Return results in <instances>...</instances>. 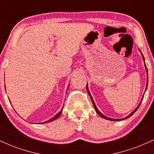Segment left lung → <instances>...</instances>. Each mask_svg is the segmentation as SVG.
<instances>
[{"instance_id": "8db88e82", "label": "left lung", "mask_w": 154, "mask_h": 154, "mask_svg": "<svg viewBox=\"0 0 154 154\" xmlns=\"http://www.w3.org/2000/svg\"><path fill=\"white\" fill-rule=\"evenodd\" d=\"M139 51H140V49H139ZM140 53H141V52H140ZM141 55H142L143 60V61H144V63H145V59H144V57H143V55L142 53H141ZM145 68H146V73H147V82H146V91H145V92H146V89H147V87H148V69H147V67H146V63H145ZM86 89H87V91H88V94H89L90 97H91V100H92V103H93V106H94V109H95V111H96V112L98 113V114H99V115H100V116H101L102 118H103V119H108V120H111V121H121V120H124V119H128V118H129V117H130V116H131L132 115V114H133L136 111H137V109H138V107L140 106V103H141V102H140V103H139V105L137 106L135 108V110H134L133 111H132V112L131 113V114H129L128 116H127L126 117H125V118H122V119H112V118H109V117H107V116H106L105 115H103V114H102V113H100V111H98V109H97V107H96V106H95V103L94 100H93V98H92V96H91V93H90L89 90H88V84H87V86H86ZM143 96H144V95H143L142 100H143Z\"/></svg>"}]
</instances>
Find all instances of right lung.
Returning a JSON list of instances; mask_svg holds the SVG:
<instances>
[{
  "label": "right lung",
  "instance_id": "right-lung-1",
  "mask_svg": "<svg viewBox=\"0 0 154 154\" xmlns=\"http://www.w3.org/2000/svg\"><path fill=\"white\" fill-rule=\"evenodd\" d=\"M5 87H6V86H5ZM68 88H69V86H68ZM68 88H67V90H68ZM62 110H63V109H61V110L59 111V113H58L57 114H56V115H55L54 117H52L51 118V119H48V121H45V122H41L40 124H44V123H47V122H52V121H54V120H55V119H57V118H59V116L61 115V113H62Z\"/></svg>",
  "mask_w": 154,
  "mask_h": 154
}]
</instances>
